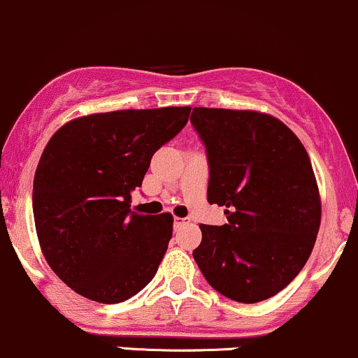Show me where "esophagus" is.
I'll return each mask as SVG.
<instances>
[{
  "label": "esophagus",
  "mask_w": 358,
  "mask_h": 358,
  "mask_svg": "<svg viewBox=\"0 0 358 358\" xmlns=\"http://www.w3.org/2000/svg\"><path fill=\"white\" fill-rule=\"evenodd\" d=\"M187 222H189V219H186V217H174V229H179L180 226Z\"/></svg>",
  "instance_id": "34e87169"
}]
</instances>
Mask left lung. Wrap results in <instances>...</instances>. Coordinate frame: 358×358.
<instances>
[{
  "mask_svg": "<svg viewBox=\"0 0 358 358\" xmlns=\"http://www.w3.org/2000/svg\"><path fill=\"white\" fill-rule=\"evenodd\" d=\"M191 125L208 160V203L227 208V224L200 226L194 262L224 296L267 300L296 278L319 233L310 158L289 127L265 113L193 108Z\"/></svg>",
  "mask_w": 358,
  "mask_h": 358,
  "instance_id": "1",
  "label": "left lung"
}]
</instances>
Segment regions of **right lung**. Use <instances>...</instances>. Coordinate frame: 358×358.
Wrapping results in <instances>:
<instances>
[{"mask_svg":"<svg viewBox=\"0 0 358 358\" xmlns=\"http://www.w3.org/2000/svg\"><path fill=\"white\" fill-rule=\"evenodd\" d=\"M189 112L167 106L93 113L50 139L34 176L36 231L44 259L76 293L120 303L155 278L174 219L131 212V193Z\"/></svg>","mask_w":358,"mask_h":358,"instance_id":"add662e5","label":"right lung"}]
</instances>
